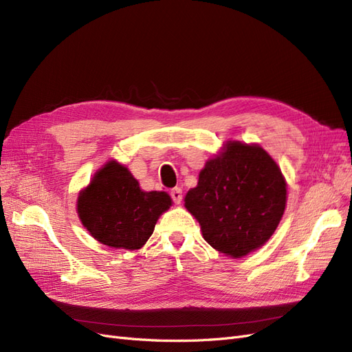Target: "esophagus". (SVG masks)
<instances>
[{
    "label": "esophagus",
    "mask_w": 352,
    "mask_h": 352,
    "mask_svg": "<svg viewBox=\"0 0 352 352\" xmlns=\"http://www.w3.org/2000/svg\"><path fill=\"white\" fill-rule=\"evenodd\" d=\"M170 195H172L175 204H180V202H182L184 195H182V189L180 188H173L172 190H170Z\"/></svg>",
    "instance_id": "esophagus-1"
}]
</instances>
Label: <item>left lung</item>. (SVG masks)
I'll return each instance as SVG.
<instances>
[{
	"mask_svg": "<svg viewBox=\"0 0 352 352\" xmlns=\"http://www.w3.org/2000/svg\"><path fill=\"white\" fill-rule=\"evenodd\" d=\"M286 180L258 144L228 141L208 158L185 208L202 238L230 258H242L270 239L283 217Z\"/></svg>",
	"mask_w": 352,
	"mask_h": 352,
	"instance_id": "obj_1",
	"label": "left lung"
}]
</instances>
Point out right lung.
<instances>
[{"instance_id": "right-lung-1", "label": "right lung", "mask_w": 352, "mask_h": 352, "mask_svg": "<svg viewBox=\"0 0 352 352\" xmlns=\"http://www.w3.org/2000/svg\"><path fill=\"white\" fill-rule=\"evenodd\" d=\"M172 204L167 192L142 190L129 168L110 160L79 192L76 211L94 239L135 251L150 239L157 220Z\"/></svg>"}]
</instances>
